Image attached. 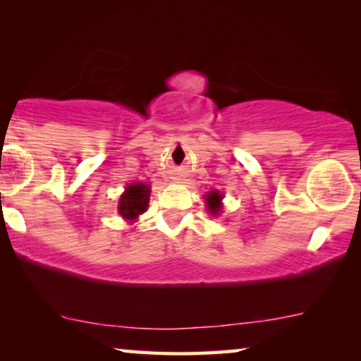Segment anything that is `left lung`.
I'll return each instance as SVG.
<instances>
[{
	"mask_svg": "<svg viewBox=\"0 0 361 361\" xmlns=\"http://www.w3.org/2000/svg\"><path fill=\"white\" fill-rule=\"evenodd\" d=\"M222 195H220L219 191H211L209 195L206 196V204H207V211L214 214V215H219L220 211H222Z\"/></svg>",
	"mask_w": 361,
	"mask_h": 361,
	"instance_id": "left-lung-1",
	"label": "left lung"
}]
</instances>
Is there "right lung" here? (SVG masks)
Here are the masks:
<instances>
[{
  "mask_svg": "<svg viewBox=\"0 0 361 361\" xmlns=\"http://www.w3.org/2000/svg\"><path fill=\"white\" fill-rule=\"evenodd\" d=\"M150 196V186L146 183H131L118 202V214L125 220H136L139 215L147 211Z\"/></svg>",
  "mask_w": 361,
  "mask_h": 361,
  "instance_id": "1",
  "label": "right lung"
}]
</instances>
